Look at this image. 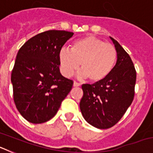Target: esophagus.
<instances>
[{
  "mask_svg": "<svg viewBox=\"0 0 153 153\" xmlns=\"http://www.w3.org/2000/svg\"><path fill=\"white\" fill-rule=\"evenodd\" d=\"M80 86V83H77V82H74V86H75V87H77V86Z\"/></svg>",
  "mask_w": 153,
  "mask_h": 153,
  "instance_id": "obj_1",
  "label": "esophagus"
}]
</instances>
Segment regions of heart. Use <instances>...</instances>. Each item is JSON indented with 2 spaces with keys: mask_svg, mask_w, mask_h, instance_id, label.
<instances>
[{
  "mask_svg": "<svg viewBox=\"0 0 153 153\" xmlns=\"http://www.w3.org/2000/svg\"><path fill=\"white\" fill-rule=\"evenodd\" d=\"M62 74L70 77L79 68L78 77H89L91 82H100L111 74L117 60L114 46L94 36H86L73 43L70 51L62 48L59 52Z\"/></svg>",
  "mask_w": 153,
  "mask_h": 153,
  "instance_id": "1",
  "label": "heart"
}]
</instances>
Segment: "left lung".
I'll use <instances>...</instances> for the list:
<instances>
[{"label": "left lung", "instance_id": "1", "mask_svg": "<svg viewBox=\"0 0 153 153\" xmlns=\"http://www.w3.org/2000/svg\"><path fill=\"white\" fill-rule=\"evenodd\" d=\"M117 52L111 74L93 84H83L79 108L86 122L98 129H109L117 123L132 103L136 72L129 55L110 36Z\"/></svg>", "mask_w": 153, "mask_h": 153}]
</instances>
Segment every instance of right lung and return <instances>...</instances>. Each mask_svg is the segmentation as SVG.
I'll return each mask as SVG.
<instances>
[{"mask_svg":"<svg viewBox=\"0 0 153 153\" xmlns=\"http://www.w3.org/2000/svg\"><path fill=\"white\" fill-rule=\"evenodd\" d=\"M74 33L47 30L21 47L11 74L13 100L28 122L45 123L54 117L72 89L73 80L60 72L59 52Z\"/></svg>","mask_w":153,"mask_h":153,"instance_id":"1","label":"right lung"}]
</instances>
